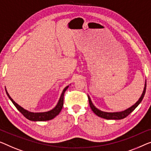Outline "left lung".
<instances>
[{"instance_id": "obj_1", "label": "left lung", "mask_w": 151, "mask_h": 151, "mask_svg": "<svg viewBox=\"0 0 151 151\" xmlns=\"http://www.w3.org/2000/svg\"><path fill=\"white\" fill-rule=\"evenodd\" d=\"M146 87H147V82L145 83V89H144L143 93L142 94L141 97L139 99L138 102H137L136 104H134L132 106H131L129 109H127V110H125L124 111L122 112H103L101 111L100 110H98V109L94 106L93 104H92L91 99L88 96V99H89V106L91 107V109L92 110L94 113H95L96 115H98V116H100L101 118H104L106 119H122L125 118L126 116H127L129 114L131 113L132 111H134V109L138 106L139 104L142 102V99L145 96V92H146Z\"/></svg>"}]
</instances>
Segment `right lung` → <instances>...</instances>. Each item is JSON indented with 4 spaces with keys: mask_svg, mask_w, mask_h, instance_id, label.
<instances>
[{
    "mask_svg": "<svg viewBox=\"0 0 151 151\" xmlns=\"http://www.w3.org/2000/svg\"><path fill=\"white\" fill-rule=\"evenodd\" d=\"M69 86H67L65 87V89L63 90V92L62 93L61 97H60L59 102H58V104L56 105V106L54 108L53 110H51L50 111L46 112H37V113H34V112H30L26 111L25 109H24L23 108L19 106V105L16 104L14 101L13 100V99L10 97V96L9 95L8 92L6 91V93L7 94L8 97L9 98L11 102H13V104L15 105V106L16 107V109L19 111L23 115L25 116L26 119H28L30 121H49L51 119H53L54 117H55L56 116L58 115L59 113L61 111L62 109L63 104H64V96L65 91H66V89L68 88Z\"/></svg>",
    "mask_w": 151,
    "mask_h": 151,
    "instance_id": "obj_1",
    "label": "right lung"
}]
</instances>
